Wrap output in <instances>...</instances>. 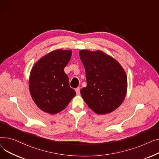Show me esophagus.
<instances>
[{"mask_svg": "<svg viewBox=\"0 0 159 159\" xmlns=\"http://www.w3.org/2000/svg\"><path fill=\"white\" fill-rule=\"evenodd\" d=\"M75 91H76L77 95H79L80 94V88H77L75 89Z\"/></svg>", "mask_w": 159, "mask_h": 159, "instance_id": "esophagus-1", "label": "esophagus"}]
</instances>
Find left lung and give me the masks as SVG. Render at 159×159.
Segmentation results:
<instances>
[{
	"label": "left lung",
	"instance_id": "8db88e82",
	"mask_svg": "<svg viewBox=\"0 0 159 159\" xmlns=\"http://www.w3.org/2000/svg\"><path fill=\"white\" fill-rule=\"evenodd\" d=\"M80 60L86 71L87 86L80 94L91 110L99 115L118 108L126 95V73L115 58L102 51L80 50Z\"/></svg>",
	"mask_w": 159,
	"mask_h": 159
}]
</instances>
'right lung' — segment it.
Segmentation results:
<instances>
[{
  "label": "right lung",
  "mask_w": 159,
  "mask_h": 159,
  "mask_svg": "<svg viewBox=\"0 0 159 159\" xmlns=\"http://www.w3.org/2000/svg\"><path fill=\"white\" fill-rule=\"evenodd\" d=\"M71 55V50L57 49L40 58L33 66L30 92L33 101L44 112L56 114L62 111L76 95L64 71Z\"/></svg>",
  "instance_id": "add662e5"
}]
</instances>
